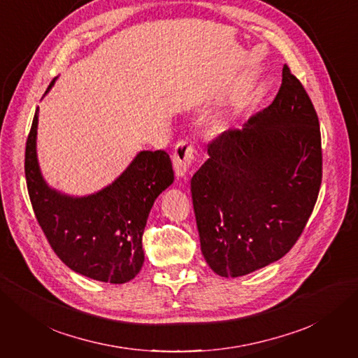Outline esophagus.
Instances as JSON below:
<instances>
[{"label":"esophagus","instance_id":"1","mask_svg":"<svg viewBox=\"0 0 358 358\" xmlns=\"http://www.w3.org/2000/svg\"><path fill=\"white\" fill-rule=\"evenodd\" d=\"M194 154H196V148H194V145L189 143L188 140H179L176 143L171 159H173V169H175L178 178H187L191 162L194 159Z\"/></svg>","mask_w":358,"mask_h":358}]
</instances>
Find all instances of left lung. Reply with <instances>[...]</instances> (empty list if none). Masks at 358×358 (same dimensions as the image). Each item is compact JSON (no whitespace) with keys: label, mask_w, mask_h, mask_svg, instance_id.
<instances>
[{"label":"left lung","mask_w":358,"mask_h":358,"mask_svg":"<svg viewBox=\"0 0 358 358\" xmlns=\"http://www.w3.org/2000/svg\"><path fill=\"white\" fill-rule=\"evenodd\" d=\"M208 154L191 179L206 263L237 278L278 262L305 230L322 178L318 116L288 66L272 104Z\"/></svg>","instance_id":"1"}]
</instances>
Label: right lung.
<instances>
[{
    "instance_id": "right-lung-1",
    "label": "right lung",
    "mask_w": 358,
    "mask_h": 358,
    "mask_svg": "<svg viewBox=\"0 0 358 358\" xmlns=\"http://www.w3.org/2000/svg\"><path fill=\"white\" fill-rule=\"evenodd\" d=\"M55 83L53 79L48 91ZM46 91V94H48ZM38 109L25 148V178L36 218L52 249L73 272L125 284L145 262L142 236L154 201L173 175L166 150H142L110 185L85 197L52 189L37 159Z\"/></svg>"
}]
</instances>
